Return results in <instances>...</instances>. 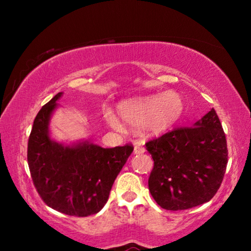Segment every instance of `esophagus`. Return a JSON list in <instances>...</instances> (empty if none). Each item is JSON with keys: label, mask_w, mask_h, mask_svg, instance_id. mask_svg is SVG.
<instances>
[{"label": "esophagus", "mask_w": 251, "mask_h": 251, "mask_svg": "<svg viewBox=\"0 0 251 251\" xmlns=\"http://www.w3.org/2000/svg\"><path fill=\"white\" fill-rule=\"evenodd\" d=\"M145 152V148L142 147L141 145H135L134 147V154H144Z\"/></svg>", "instance_id": "esophagus-1"}]
</instances>
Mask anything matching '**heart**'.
Returning <instances> with one entry per match:
<instances>
[{"instance_id":"b5f03b06","label":"heart","mask_w":251,"mask_h":251,"mask_svg":"<svg viewBox=\"0 0 251 251\" xmlns=\"http://www.w3.org/2000/svg\"><path fill=\"white\" fill-rule=\"evenodd\" d=\"M184 108L181 96L169 91L124 101L118 106V116L127 125L142 127L148 135H160L179 121ZM104 117L114 128L122 127L118 118L109 110H106Z\"/></svg>"}]
</instances>
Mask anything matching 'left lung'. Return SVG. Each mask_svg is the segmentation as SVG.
Wrapping results in <instances>:
<instances>
[{"label":"left lung","instance_id":"8db88e82","mask_svg":"<svg viewBox=\"0 0 251 251\" xmlns=\"http://www.w3.org/2000/svg\"><path fill=\"white\" fill-rule=\"evenodd\" d=\"M154 160L148 188L158 205L184 210L209 201L228 163L226 136L211 108L194 126L180 127L146 143Z\"/></svg>","mask_w":251,"mask_h":251}]
</instances>
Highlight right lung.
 <instances>
[{
  "mask_svg": "<svg viewBox=\"0 0 251 251\" xmlns=\"http://www.w3.org/2000/svg\"><path fill=\"white\" fill-rule=\"evenodd\" d=\"M58 93L34 120L27 144V163L33 184L49 207L76 217L97 214L134 147L127 144L103 148L91 142L63 145L50 137L49 124Z\"/></svg>",
  "mask_w": 251,
  "mask_h": 251,
  "instance_id": "right-lung-1",
  "label": "right lung"
}]
</instances>
